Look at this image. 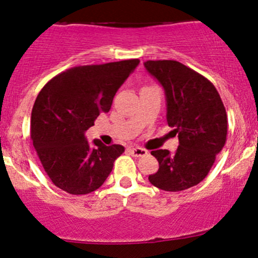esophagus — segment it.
I'll return each mask as SVG.
<instances>
[{
	"label": "esophagus",
	"instance_id": "esophagus-1",
	"mask_svg": "<svg viewBox=\"0 0 258 258\" xmlns=\"http://www.w3.org/2000/svg\"><path fill=\"white\" fill-rule=\"evenodd\" d=\"M130 153H131L132 155H134V157H143V155H146L147 152L146 149H143V148H140V147H134V148H130Z\"/></svg>",
	"mask_w": 258,
	"mask_h": 258
}]
</instances>
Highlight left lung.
<instances>
[{
	"mask_svg": "<svg viewBox=\"0 0 258 258\" xmlns=\"http://www.w3.org/2000/svg\"><path fill=\"white\" fill-rule=\"evenodd\" d=\"M144 67L165 90L166 121L179 137L174 154L152 151L159 169L148 180L164 191H183L208 175L224 147L228 118L216 87L185 64L174 60L144 62Z\"/></svg>",
	"mask_w": 258,
	"mask_h": 258,
	"instance_id": "1",
	"label": "left lung"
}]
</instances>
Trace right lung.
<instances>
[{"instance_id":"1","label":"right lung","mask_w":258,"mask_h":258,"mask_svg":"<svg viewBox=\"0 0 258 258\" xmlns=\"http://www.w3.org/2000/svg\"><path fill=\"white\" fill-rule=\"evenodd\" d=\"M140 60L70 69L50 79L32 111L30 136L44 170L56 187L71 195L95 191L107 179L120 144L88 143L86 131L101 112H109L118 88Z\"/></svg>"}]
</instances>
